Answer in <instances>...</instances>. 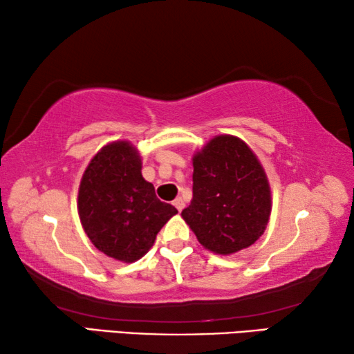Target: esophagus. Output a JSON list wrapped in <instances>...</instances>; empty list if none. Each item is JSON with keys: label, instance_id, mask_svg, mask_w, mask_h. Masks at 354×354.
<instances>
[{"label": "esophagus", "instance_id": "esophagus-1", "mask_svg": "<svg viewBox=\"0 0 354 354\" xmlns=\"http://www.w3.org/2000/svg\"><path fill=\"white\" fill-rule=\"evenodd\" d=\"M173 206H175L179 212L183 211L185 205H184V200L181 198V196H178V198H175V201H173Z\"/></svg>", "mask_w": 354, "mask_h": 354}]
</instances>
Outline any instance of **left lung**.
Here are the masks:
<instances>
[{"mask_svg": "<svg viewBox=\"0 0 354 354\" xmlns=\"http://www.w3.org/2000/svg\"><path fill=\"white\" fill-rule=\"evenodd\" d=\"M194 198L181 212L198 242L215 254L248 248L266 231L270 184L243 140L221 134L194 154Z\"/></svg>", "mask_w": 354, "mask_h": 354, "instance_id": "obj_1", "label": "left lung"}]
</instances>
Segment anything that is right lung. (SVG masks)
Here are the masks:
<instances>
[{
  "label": "right lung",
  "mask_w": 354,
  "mask_h": 354,
  "mask_svg": "<svg viewBox=\"0 0 354 354\" xmlns=\"http://www.w3.org/2000/svg\"><path fill=\"white\" fill-rule=\"evenodd\" d=\"M77 214L101 253L122 262L140 259L176 207L160 201L142 176V159L127 140L107 143L93 156L77 192Z\"/></svg>",
  "instance_id": "obj_1"
}]
</instances>
